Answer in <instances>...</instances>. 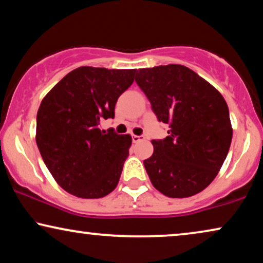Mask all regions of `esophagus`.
Returning a JSON list of instances; mask_svg holds the SVG:
<instances>
[{"mask_svg": "<svg viewBox=\"0 0 263 263\" xmlns=\"http://www.w3.org/2000/svg\"><path fill=\"white\" fill-rule=\"evenodd\" d=\"M144 139V136H136V135H132V142L134 143H138Z\"/></svg>", "mask_w": 263, "mask_h": 263, "instance_id": "esophagus-1", "label": "esophagus"}]
</instances>
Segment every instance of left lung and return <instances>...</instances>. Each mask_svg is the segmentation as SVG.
Segmentation results:
<instances>
[{
	"instance_id": "left-lung-1",
	"label": "left lung",
	"mask_w": 263,
	"mask_h": 263,
	"mask_svg": "<svg viewBox=\"0 0 263 263\" xmlns=\"http://www.w3.org/2000/svg\"><path fill=\"white\" fill-rule=\"evenodd\" d=\"M136 83L152 103L168 136L152 141L144 167L156 190L185 198L204 190L218 176L232 141L229 107L212 84L183 65L141 68Z\"/></svg>"
}]
</instances>
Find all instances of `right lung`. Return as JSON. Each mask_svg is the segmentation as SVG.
Returning <instances> with one entry per match:
<instances>
[{
    "mask_svg": "<svg viewBox=\"0 0 263 263\" xmlns=\"http://www.w3.org/2000/svg\"><path fill=\"white\" fill-rule=\"evenodd\" d=\"M136 69L82 66L66 74L42 100L36 142L60 186L80 198H101L117 187L132 138L100 128L114 118L119 96Z\"/></svg>",
    "mask_w": 263,
    "mask_h": 263,
    "instance_id": "add662e5",
    "label": "right lung"
}]
</instances>
